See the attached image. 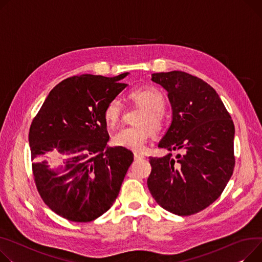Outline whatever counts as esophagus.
I'll return each mask as SVG.
<instances>
[{
  "label": "esophagus",
  "mask_w": 262,
  "mask_h": 262,
  "mask_svg": "<svg viewBox=\"0 0 262 262\" xmlns=\"http://www.w3.org/2000/svg\"><path fill=\"white\" fill-rule=\"evenodd\" d=\"M134 158H135L136 160H138V159H143V158H144V155L141 154V152L135 151V152H134Z\"/></svg>",
  "instance_id": "esophagus-1"
}]
</instances>
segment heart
Listing matches in <instances>:
<instances>
[{"label": "heart", "mask_w": 262, "mask_h": 262, "mask_svg": "<svg viewBox=\"0 0 262 262\" xmlns=\"http://www.w3.org/2000/svg\"><path fill=\"white\" fill-rule=\"evenodd\" d=\"M130 99L146 110L139 120V127H124L118 130L113 137L116 146L127 148L134 151H142L150 137V128L159 132L164 122L163 111L165 110V99L162 93L154 86L135 89L129 94ZM123 102L120 98H113L103 111V119L110 127H114L120 121Z\"/></svg>", "instance_id": "b5f03b06"}]
</instances>
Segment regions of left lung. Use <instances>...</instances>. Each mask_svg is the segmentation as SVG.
I'll use <instances>...</instances> for the list:
<instances>
[{"mask_svg": "<svg viewBox=\"0 0 262 262\" xmlns=\"http://www.w3.org/2000/svg\"><path fill=\"white\" fill-rule=\"evenodd\" d=\"M151 81L167 92L172 110L158 146L182 154L149 157L147 186L164 210L194 215L220 197L233 175V120L213 87L195 76L173 71L152 74Z\"/></svg>", "mask_w": 262, "mask_h": 262, "instance_id": "1", "label": "left lung"}]
</instances>
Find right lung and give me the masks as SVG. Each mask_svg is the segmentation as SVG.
<instances>
[{
  "label": "right lung",
  "instance_id": "right-lung-1",
  "mask_svg": "<svg viewBox=\"0 0 262 262\" xmlns=\"http://www.w3.org/2000/svg\"><path fill=\"white\" fill-rule=\"evenodd\" d=\"M114 78L81 75L67 78L51 90L29 128L33 180L44 203L74 222H91L114 204L134 154L108 147L103 111L126 85ZM52 152L67 161L64 171L48 169Z\"/></svg>",
  "mask_w": 262,
  "mask_h": 262
}]
</instances>
